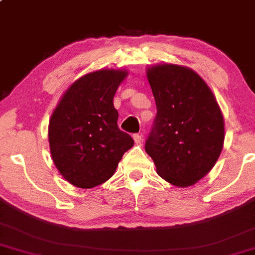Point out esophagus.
<instances>
[{"instance_id": "1", "label": "esophagus", "mask_w": 255, "mask_h": 255, "mask_svg": "<svg viewBox=\"0 0 255 255\" xmlns=\"http://www.w3.org/2000/svg\"><path fill=\"white\" fill-rule=\"evenodd\" d=\"M133 141H135V143L136 145H141V143H142V135H141V133H133Z\"/></svg>"}]
</instances>
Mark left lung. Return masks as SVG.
<instances>
[{"label": "left lung", "mask_w": 255, "mask_h": 255, "mask_svg": "<svg viewBox=\"0 0 255 255\" xmlns=\"http://www.w3.org/2000/svg\"><path fill=\"white\" fill-rule=\"evenodd\" d=\"M147 78L157 114L145 151L170 184H195L212 169L224 146L219 104L203 78L186 67L158 65Z\"/></svg>", "instance_id": "1"}]
</instances>
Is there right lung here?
<instances>
[{
    "label": "right lung",
    "mask_w": 255,
    "mask_h": 255,
    "mask_svg": "<svg viewBox=\"0 0 255 255\" xmlns=\"http://www.w3.org/2000/svg\"><path fill=\"white\" fill-rule=\"evenodd\" d=\"M127 72L101 70L88 73L67 89L49 124L52 161L62 177L78 188L107 182L123 154L133 145L118 127L113 99Z\"/></svg>",
    "instance_id": "add662e5"
}]
</instances>
